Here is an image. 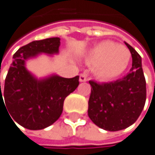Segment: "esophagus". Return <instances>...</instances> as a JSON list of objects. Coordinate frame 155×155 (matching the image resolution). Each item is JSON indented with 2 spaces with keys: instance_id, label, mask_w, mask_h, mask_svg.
Here are the masks:
<instances>
[{
  "instance_id": "obj_1",
  "label": "esophagus",
  "mask_w": 155,
  "mask_h": 155,
  "mask_svg": "<svg viewBox=\"0 0 155 155\" xmlns=\"http://www.w3.org/2000/svg\"><path fill=\"white\" fill-rule=\"evenodd\" d=\"M87 80H88V78H87L86 74H80V76H79V81L80 82H85Z\"/></svg>"
}]
</instances>
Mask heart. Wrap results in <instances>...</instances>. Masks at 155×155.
<instances>
[{
    "label": "heart",
    "mask_w": 155,
    "mask_h": 155,
    "mask_svg": "<svg viewBox=\"0 0 155 155\" xmlns=\"http://www.w3.org/2000/svg\"><path fill=\"white\" fill-rule=\"evenodd\" d=\"M130 57V51L125 46L104 41L91 49L87 61L95 65V73L99 78L108 80L118 77L126 70Z\"/></svg>",
    "instance_id": "obj_1"
}]
</instances>
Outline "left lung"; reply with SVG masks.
<instances>
[{
	"label": "left lung",
	"mask_w": 155,
	"mask_h": 155,
	"mask_svg": "<svg viewBox=\"0 0 155 155\" xmlns=\"http://www.w3.org/2000/svg\"><path fill=\"white\" fill-rule=\"evenodd\" d=\"M132 56L129 73L114 81L97 83L90 80L91 92L88 114L99 127L117 131L139 118L146 101V80L139 53L126 43Z\"/></svg>",
	"instance_id": "8db88e82"
}]
</instances>
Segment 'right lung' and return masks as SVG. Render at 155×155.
I'll list each match as a JSON object with an SVG mask.
<instances>
[{"label": "right lung", "mask_w": 155, "mask_h": 155, "mask_svg": "<svg viewBox=\"0 0 155 155\" xmlns=\"http://www.w3.org/2000/svg\"><path fill=\"white\" fill-rule=\"evenodd\" d=\"M59 46V38H50L21 47L13 56L2 91L0 82V105L1 102L5 103L12 121L28 129H42L54 123L63 112L64 99L79 84L78 76L71 78L52 76L38 80L26 69L27 59L41 52L56 53Z\"/></svg>", "instance_id": "obj_1"}]
</instances>
